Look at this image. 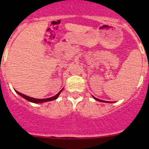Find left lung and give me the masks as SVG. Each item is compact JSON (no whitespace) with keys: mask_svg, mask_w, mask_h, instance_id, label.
<instances>
[{"mask_svg":"<svg viewBox=\"0 0 149 149\" xmlns=\"http://www.w3.org/2000/svg\"><path fill=\"white\" fill-rule=\"evenodd\" d=\"M94 97V99H95L96 100H97V101H99V102H107V101H103V100H99V99H97V98H96V97Z\"/></svg>","mask_w":149,"mask_h":149,"instance_id":"left-lung-1","label":"left lung"}]
</instances>
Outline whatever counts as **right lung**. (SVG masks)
Masks as SVG:
<instances>
[{
	"label": "right lung",
	"instance_id": "obj_1",
	"mask_svg": "<svg viewBox=\"0 0 149 149\" xmlns=\"http://www.w3.org/2000/svg\"><path fill=\"white\" fill-rule=\"evenodd\" d=\"M63 90V88L61 91H60L58 93V94H56V95H55L54 97H49V98H47V99H35V98H32V97H28V96L26 95H24V94H22V93L19 92V91H16V93L17 94H19V95L22 96L23 98H24L25 100H26L27 101L29 102H33V103H42V102H49V101H52V100H56L57 98L58 97V96L60 95V94L61 93V91Z\"/></svg>",
	"mask_w": 149,
	"mask_h": 149
}]
</instances>
